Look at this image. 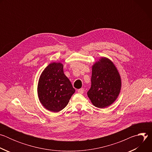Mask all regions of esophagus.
<instances>
[{"label": "esophagus", "mask_w": 152, "mask_h": 152, "mask_svg": "<svg viewBox=\"0 0 152 152\" xmlns=\"http://www.w3.org/2000/svg\"><path fill=\"white\" fill-rule=\"evenodd\" d=\"M83 88H80V89H79L77 90V92L79 93V94H83Z\"/></svg>", "instance_id": "1"}]
</instances>
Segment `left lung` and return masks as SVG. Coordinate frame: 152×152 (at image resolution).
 <instances>
[{
  "instance_id": "1",
  "label": "left lung",
  "mask_w": 152,
  "mask_h": 152,
  "mask_svg": "<svg viewBox=\"0 0 152 152\" xmlns=\"http://www.w3.org/2000/svg\"><path fill=\"white\" fill-rule=\"evenodd\" d=\"M91 86L87 95L94 106L104 108L110 106L120 92L121 81L113 62L102 58L92 67Z\"/></svg>"
}]
</instances>
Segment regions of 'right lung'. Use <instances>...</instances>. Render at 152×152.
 Instances as JSON below:
<instances>
[{"label": "right lung", "instance_id": "right-lung-1", "mask_svg": "<svg viewBox=\"0 0 152 152\" xmlns=\"http://www.w3.org/2000/svg\"><path fill=\"white\" fill-rule=\"evenodd\" d=\"M37 91L43 106L50 111L57 113L67 105L75 90L64 73L63 65L53 62L42 72Z\"/></svg>", "mask_w": 152, "mask_h": 152}]
</instances>
